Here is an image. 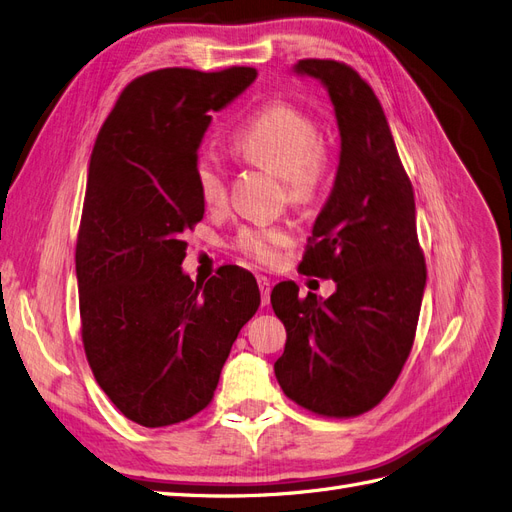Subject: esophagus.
<instances>
[{
    "instance_id": "1",
    "label": "esophagus",
    "mask_w": 512,
    "mask_h": 512,
    "mask_svg": "<svg viewBox=\"0 0 512 512\" xmlns=\"http://www.w3.org/2000/svg\"><path fill=\"white\" fill-rule=\"evenodd\" d=\"M256 281H258V288H260L262 305H269V303H271V281H269L267 277H264V275H258Z\"/></svg>"
}]
</instances>
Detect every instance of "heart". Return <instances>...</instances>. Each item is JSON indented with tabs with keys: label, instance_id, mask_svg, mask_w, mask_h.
I'll return each instance as SVG.
<instances>
[{
	"label": "heart",
	"instance_id": "1",
	"mask_svg": "<svg viewBox=\"0 0 512 512\" xmlns=\"http://www.w3.org/2000/svg\"><path fill=\"white\" fill-rule=\"evenodd\" d=\"M233 150L252 165L284 178L292 203L309 201L326 167L322 131L305 110L292 103H271L256 112L231 139ZM195 182L205 207L216 209L226 201L224 167L214 154H199ZM290 243L286 226H248L235 237V248L260 264H275Z\"/></svg>",
	"mask_w": 512,
	"mask_h": 512
}]
</instances>
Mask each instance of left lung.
<instances>
[{
	"label": "left lung",
	"mask_w": 512,
	"mask_h": 512,
	"mask_svg": "<svg viewBox=\"0 0 512 512\" xmlns=\"http://www.w3.org/2000/svg\"><path fill=\"white\" fill-rule=\"evenodd\" d=\"M294 69L328 88L341 133L337 178L301 262L337 292L322 301L298 296L294 281L273 288L288 334L275 377L298 407L356 417L392 390L415 341L426 288L415 197L381 103L356 69L332 59Z\"/></svg>",
	"instance_id": "obj_1"
}]
</instances>
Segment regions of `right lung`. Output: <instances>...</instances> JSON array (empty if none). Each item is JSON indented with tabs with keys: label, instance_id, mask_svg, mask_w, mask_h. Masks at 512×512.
Here are the masks:
<instances>
[{
	"label": "right lung",
	"instance_id": "1",
	"mask_svg": "<svg viewBox=\"0 0 512 512\" xmlns=\"http://www.w3.org/2000/svg\"><path fill=\"white\" fill-rule=\"evenodd\" d=\"M256 80L254 67H165L135 78L105 118L88 165L76 243L84 354L101 390L146 428L180 424L214 398L239 330L260 305L250 271H184L203 220L201 139Z\"/></svg>",
	"mask_w": 512,
	"mask_h": 512
}]
</instances>
